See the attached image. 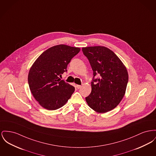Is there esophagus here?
I'll use <instances>...</instances> for the list:
<instances>
[{
	"label": "esophagus",
	"instance_id": "esophagus-1",
	"mask_svg": "<svg viewBox=\"0 0 156 156\" xmlns=\"http://www.w3.org/2000/svg\"><path fill=\"white\" fill-rule=\"evenodd\" d=\"M76 88H77V89H80V88H81V85H76Z\"/></svg>",
	"mask_w": 156,
	"mask_h": 156
}]
</instances>
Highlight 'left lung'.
I'll list each match as a JSON object with an SVG mask.
<instances>
[{
  "mask_svg": "<svg viewBox=\"0 0 156 156\" xmlns=\"http://www.w3.org/2000/svg\"><path fill=\"white\" fill-rule=\"evenodd\" d=\"M91 66L94 78H100L91 83V92L85 98L89 107L98 113L115 108L124 97L128 81L126 66L113 51L105 46H88L82 48ZM94 82H97L96 84Z\"/></svg>",
  "mask_w": 156,
  "mask_h": 156,
  "instance_id": "left-lung-1",
  "label": "left lung"
}]
</instances>
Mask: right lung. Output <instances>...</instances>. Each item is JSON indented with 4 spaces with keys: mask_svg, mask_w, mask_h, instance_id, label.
I'll return each mask as SVG.
<instances>
[{
    "mask_svg": "<svg viewBox=\"0 0 156 156\" xmlns=\"http://www.w3.org/2000/svg\"><path fill=\"white\" fill-rule=\"evenodd\" d=\"M80 48L58 45L48 49L30 67L28 83L34 97L43 108L55 110L62 107L71 98L75 88L59 76L66 71L67 65Z\"/></svg>",
    "mask_w": 156,
    "mask_h": 156,
    "instance_id": "obj_1",
    "label": "right lung"
}]
</instances>
